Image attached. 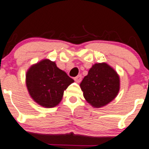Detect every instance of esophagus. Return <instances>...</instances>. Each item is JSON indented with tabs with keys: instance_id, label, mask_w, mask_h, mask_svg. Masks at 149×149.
Wrapping results in <instances>:
<instances>
[{
	"instance_id": "esophagus-1",
	"label": "esophagus",
	"mask_w": 149,
	"mask_h": 149,
	"mask_svg": "<svg viewBox=\"0 0 149 149\" xmlns=\"http://www.w3.org/2000/svg\"><path fill=\"white\" fill-rule=\"evenodd\" d=\"M81 78H82V77H81V75H78L76 77L74 78L75 81H76V82H77V83H79L80 81H81Z\"/></svg>"
}]
</instances>
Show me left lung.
Instances as JSON below:
<instances>
[{"label":"left lung","mask_w":149,"mask_h":149,"mask_svg":"<svg viewBox=\"0 0 149 149\" xmlns=\"http://www.w3.org/2000/svg\"><path fill=\"white\" fill-rule=\"evenodd\" d=\"M83 95L94 108H101L113 101L120 90V76L106 62L94 64L80 84Z\"/></svg>","instance_id":"1"}]
</instances>
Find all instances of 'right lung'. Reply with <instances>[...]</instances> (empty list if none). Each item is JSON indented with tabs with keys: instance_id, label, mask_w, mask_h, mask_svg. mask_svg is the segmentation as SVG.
Returning a JSON list of instances; mask_svg holds the SVG:
<instances>
[{
	"instance_id": "right-lung-1",
	"label": "right lung",
	"mask_w": 149,
	"mask_h": 149,
	"mask_svg": "<svg viewBox=\"0 0 149 149\" xmlns=\"http://www.w3.org/2000/svg\"><path fill=\"white\" fill-rule=\"evenodd\" d=\"M74 80L59 69L55 62L44 59L32 65L26 74L29 93L37 104L45 108L56 107L64 91Z\"/></svg>"
}]
</instances>
